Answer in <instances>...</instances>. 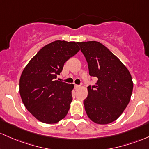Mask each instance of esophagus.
Listing matches in <instances>:
<instances>
[{"mask_svg":"<svg viewBox=\"0 0 149 149\" xmlns=\"http://www.w3.org/2000/svg\"><path fill=\"white\" fill-rule=\"evenodd\" d=\"M74 87H75V89H78V88H80V86L79 85H77V84H75L74 85Z\"/></svg>","mask_w":149,"mask_h":149,"instance_id":"obj_1","label":"esophagus"}]
</instances>
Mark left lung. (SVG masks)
<instances>
[{"label":"left lung","instance_id":"left-lung-1","mask_svg":"<svg viewBox=\"0 0 149 149\" xmlns=\"http://www.w3.org/2000/svg\"><path fill=\"white\" fill-rule=\"evenodd\" d=\"M88 63L89 74L96 85L88 86L84 100L85 111L93 123L106 125L116 120L130 101L133 90L132 76L125 65L98 41L77 42Z\"/></svg>","mask_w":149,"mask_h":149}]
</instances>
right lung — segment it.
<instances>
[{
    "mask_svg": "<svg viewBox=\"0 0 149 149\" xmlns=\"http://www.w3.org/2000/svg\"><path fill=\"white\" fill-rule=\"evenodd\" d=\"M79 51L74 41H55L43 46L23 70L19 94L28 111L40 122L54 124L68 114L74 84L56 78L65 63Z\"/></svg>",
    "mask_w": 149,
    "mask_h": 149,
    "instance_id": "obj_1",
    "label": "right lung"
}]
</instances>
